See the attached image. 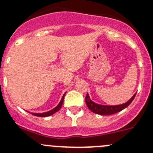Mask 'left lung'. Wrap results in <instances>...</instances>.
Wrapping results in <instances>:
<instances>
[{
	"label": "left lung",
	"mask_w": 153,
	"mask_h": 153,
	"mask_svg": "<svg viewBox=\"0 0 153 153\" xmlns=\"http://www.w3.org/2000/svg\"><path fill=\"white\" fill-rule=\"evenodd\" d=\"M136 94H137V93L134 94L133 97H132L128 102H126V103L118 105H103L95 103V102H94L91 100L88 93H87L86 97H85V101L87 106L88 107V109H89L91 111L93 112L94 113L98 114V115H109L117 113V112H120L121 110H123V109L126 108V107L131 103V102L133 101Z\"/></svg>",
	"instance_id": "obj_1"
}]
</instances>
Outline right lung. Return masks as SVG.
Wrapping results in <instances>:
<instances>
[{
  "label": "right lung",
  "mask_w": 153,
  "mask_h": 153,
  "mask_svg": "<svg viewBox=\"0 0 153 153\" xmlns=\"http://www.w3.org/2000/svg\"><path fill=\"white\" fill-rule=\"evenodd\" d=\"M65 94L63 95L61 101H60L59 103L58 104V105L56 106V107H54L53 109H52L51 110H50V111H48V112H43V113H32L33 115H36V116H38V117H48V116H50V115H53V114H54L55 112H56L59 110H60V108H61L62 106V104H63V102H64V98H65Z\"/></svg>",
  "instance_id": "1"
}]
</instances>
